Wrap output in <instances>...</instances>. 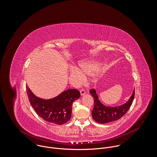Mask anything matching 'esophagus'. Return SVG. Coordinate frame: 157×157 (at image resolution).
I'll return each mask as SVG.
<instances>
[{
    "mask_svg": "<svg viewBox=\"0 0 157 157\" xmlns=\"http://www.w3.org/2000/svg\"><path fill=\"white\" fill-rule=\"evenodd\" d=\"M80 94L81 96H83L86 94V91L84 90V89H81V90H80Z\"/></svg>",
    "mask_w": 157,
    "mask_h": 157,
    "instance_id": "esophagus-1",
    "label": "esophagus"
}]
</instances>
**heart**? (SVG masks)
Masks as SVG:
<instances>
[{
    "label": "heart",
    "instance_id": "heart-1",
    "mask_svg": "<svg viewBox=\"0 0 157 157\" xmlns=\"http://www.w3.org/2000/svg\"><path fill=\"white\" fill-rule=\"evenodd\" d=\"M79 67L80 70L75 66L71 68V75L77 82L82 80L84 76L91 75L96 73L98 69L99 63L94 61H83L79 63Z\"/></svg>",
    "mask_w": 157,
    "mask_h": 157
}]
</instances>
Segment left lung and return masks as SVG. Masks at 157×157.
Listing matches in <instances>:
<instances>
[{"mask_svg":"<svg viewBox=\"0 0 157 157\" xmlns=\"http://www.w3.org/2000/svg\"><path fill=\"white\" fill-rule=\"evenodd\" d=\"M89 93L94 99V106L92 110L93 118L99 124H106L121 119L130 109L135 96L134 90L130 98L125 103L116 107H109L101 103L94 89H92Z\"/></svg>","mask_w":157,"mask_h":157,"instance_id":"1","label":"left lung"}]
</instances>
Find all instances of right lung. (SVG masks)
Masks as SVG:
<instances>
[{"instance_id":"obj_1","label":"right lung","mask_w":157,"mask_h":157,"mask_svg":"<svg viewBox=\"0 0 157 157\" xmlns=\"http://www.w3.org/2000/svg\"><path fill=\"white\" fill-rule=\"evenodd\" d=\"M26 89L30 103L36 113L44 121L57 125H63L70 120L73 102L81 96L77 89H69L54 98L44 99L36 96L27 86Z\"/></svg>"}]
</instances>
